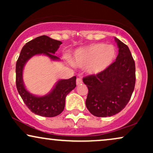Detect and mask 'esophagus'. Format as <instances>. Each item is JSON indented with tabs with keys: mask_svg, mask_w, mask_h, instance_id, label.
Returning <instances> with one entry per match:
<instances>
[{
	"mask_svg": "<svg viewBox=\"0 0 153 153\" xmlns=\"http://www.w3.org/2000/svg\"><path fill=\"white\" fill-rule=\"evenodd\" d=\"M76 83H77V85H82V79H81V78H77V80H76Z\"/></svg>",
	"mask_w": 153,
	"mask_h": 153,
	"instance_id": "34e87169",
	"label": "esophagus"
}]
</instances>
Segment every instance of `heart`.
I'll return each mask as SVG.
<instances>
[{
    "label": "heart",
    "instance_id": "heart-1",
    "mask_svg": "<svg viewBox=\"0 0 153 153\" xmlns=\"http://www.w3.org/2000/svg\"><path fill=\"white\" fill-rule=\"evenodd\" d=\"M117 55V49L114 45L91 44L75 50L71 62L73 66L78 68L86 67L89 74L98 75L113 64Z\"/></svg>",
    "mask_w": 153,
    "mask_h": 153
}]
</instances>
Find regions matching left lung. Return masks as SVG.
<instances>
[{"mask_svg": "<svg viewBox=\"0 0 153 153\" xmlns=\"http://www.w3.org/2000/svg\"><path fill=\"white\" fill-rule=\"evenodd\" d=\"M119 48L116 61L103 73L82 78L88 88L85 105L93 115L111 117L131 99L135 85V63L125 44L115 37Z\"/></svg>", "mask_w": 153, "mask_h": 153, "instance_id": "1", "label": "left lung"}]
</instances>
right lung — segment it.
Returning <instances> with one entry per match:
<instances>
[{
	"label": "right lung",
	"instance_id": "obj_1",
	"mask_svg": "<svg viewBox=\"0 0 153 153\" xmlns=\"http://www.w3.org/2000/svg\"><path fill=\"white\" fill-rule=\"evenodd\" d=\"M61 44L62 42L45 35L38 36L24 45L16 65V82L19 95L31 111L42 117H53L62 113L67 95L76 86V77L59 80L50 93L39 96L31 94L26 88L23 80V71L28 60L35 55L44 54L52 61L59 60L54 54Z\"/></svg>",
	"mask_w": 153,
	"mask_h": 153
}]
</instances>
